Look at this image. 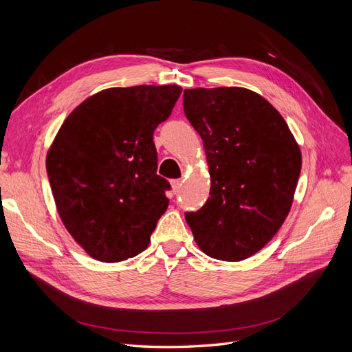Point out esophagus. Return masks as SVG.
<instances>
[{"label":"esophagus","mask_w":352,"mask_h":352,"mask_svg":"<svg viewBox=\"0 0 352 352\" xmlns=\"http://www.w3.org/2000/svg\"><path fill=\"white\" fill-rule=\"evenodd\" d=\"M170 184H172V188H173V192L176 194V192H179V189H180V186H182V180H180V179H173V180H170Z\"/></svg>","instance_id":"34e87169"}]
</instances>
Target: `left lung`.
I'll return each mask as SVG.
<instances>
[{"label":"left lung","instance_id":"1","mask_svg":"<svg viewBox=\"0 0 352 352\" xmlns=\"http://www.w3.org/2000/svg\"><path fill=\"white\" fill-rule=\"evenodd\" d=\"M184 111L199 133L211 176L210 197L185 212L199 250L241 261L280 229L301 173V151L280 113L250 89L195 88Z\"/></svg>","mask_w":352,"mask_h":352}]
</instances>
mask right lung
I'll return each instance as SVG.
<instances>
[{
    "label": "right lung",
    "instance_id": "obj_1",
    "mask_svg": "<svg viewBox=\"0 0 352 352\" xmlns=\"http://www.w3.org/2000/svg\"><path fill=\"white\" fill-rule=\"evenodd\" d=\"M180 92L177 85L110 88L61 124L47 173L63 223L92 258L123 261L150 243L170 190L157 175L153 138Z\"/></svg>",
    "mask_w": 352,
    "mask_h": 352
}]
</instances>
